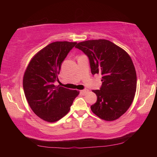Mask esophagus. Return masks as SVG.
<instances>
[{
    "label": "esophagus",
    "mask_w": 157,
    "mask_h": 157,
    "mask_svg": "<svg viewBox=\"0 0 157 157\" xmlns=\"http://www.w3.org/2000/svg\"><path fill=\"white\" fill-rule=\"evenodd\" d=\"M80 92H81V93H82L83 95H85V94H87V93L89 92V90H87V89H84V90H81Z\"/></svg>",
    "instance_id": "34e87169"
}]
</instances>
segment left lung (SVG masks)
Listing matches in <instances>:
<instances>
[{"label": "left lung", "mask_w": 157, "mask_h": 157, "mask_svg": "<svg viewBox=\"0 0 157 157\" xmlns=\"http://www.w3.org/2000/svg\"><path fill=\"white\" fill-rule=\"evenodd\" d=\"M88 56L92 75H102L97 101L90 108L98 117L114 121L128 111L134 101L137 77L134 63L124 50L107 40L79 42L75 46Z\"/></svg>", "instance_id": "obj_1"}]
</instances>
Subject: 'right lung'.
I'll list each match as a JSON object with an SVG mask.
<instances>
[{"label":"right lung","instance_id":"right-lung-1","mask_svg":"<svg viewBox=\"0 0 157 157\" xmlns=\"http://www.w3.org/2000/svg\"><path fill=\"white\" fill-rule=\"evenodd\" d=\"M77 42H55L34 56L26 69L23 87L35 114L48 122L59 121L67 114L79 92L55 86L62 62Z\"/></svg>","mask_w":157,"mask_h":157}]
</instances>
